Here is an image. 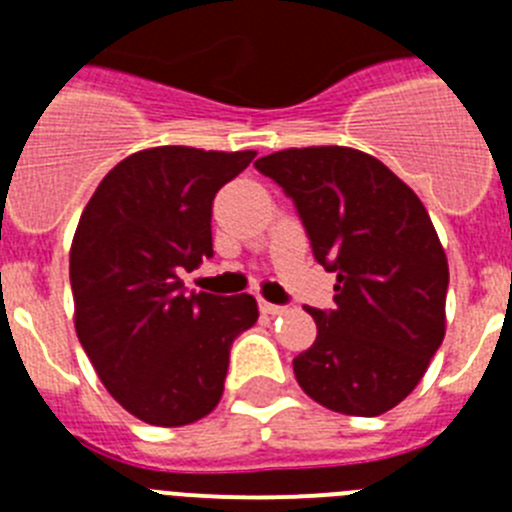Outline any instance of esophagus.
Here are the masks:
<instances>
[{"label":"esophagus","instance_id":"34e87169","mask_svg":"<svg viewBox=\"0 0 512 512\" xmlns=\"http://www.w3.org/2000/svg\"><path fill=\"white\" fill-rule=\"evenodd\" d=\"M261 312H264V315H271V318H277V315H284V312H287V307L274 305V302H261Z\"/></svg>","mask_w":512,"mask_h":512}]
</instances>
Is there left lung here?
I'll use <instances>...</instances> for the list:
<instances>
[{"instance_id": "1", "label": "left lung", "mask_w": 512, "mask_h": 512, "mask_svg": "<svg viewBox=\"0 0 512 512\" xmlns=\"http://www.w3.org/2000/svg\"><path fill=\"white\" fill-rule=\"evenodd\" d=\"M295 202L336 307H307L318 338L292 366L305 395L374 418L423 379L446 333L449 264L428 210L369 153L287 148L256 161Z\"/></svg>"}]
</instances>
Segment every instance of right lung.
<instances>
[{"label":"right lung","mask_w":512,"mask_h":512,"mask_svg":"<svg viewBox=\"0 0 512 512\" xmlns=\"http://www.w3.org/2000/svg\"><path fill=\"white\" fill-rule=\"evenodd\" d=\"M256 151L158 146L99 182L71 243L76 336L130 415L176 428L223 397L230 346L259 320L251 295L189 292L212 256V200Z\"/></svg>","instance_id":"obj_1"}]
</instances>
